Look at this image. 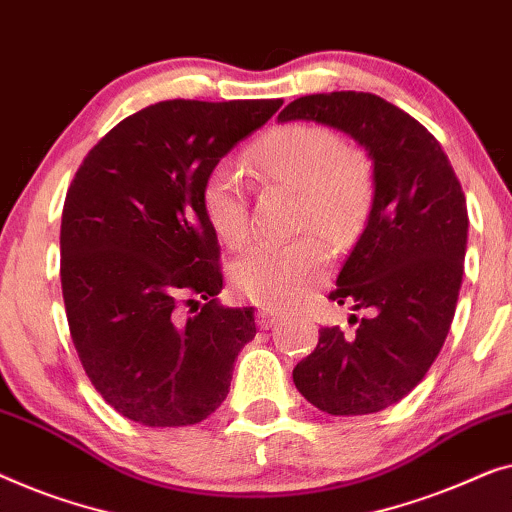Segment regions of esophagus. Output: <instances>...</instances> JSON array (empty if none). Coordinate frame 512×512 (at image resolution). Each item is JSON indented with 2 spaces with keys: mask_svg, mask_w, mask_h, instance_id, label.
Wrapping results in <instances>:
<instances>
[{
  "mask_svg": "<svg viewBox=\"0 0 512 512\" xmlns=\"http://www.w3.org/2000/svg\"><path fill=\"white\" fill-rule=\"evenodd\" d=\"M255 318H257V327H259V329H269V327L273 325V322L278 320V311H273V308L262 306V308H257Z\"/></svg>",
  "mask_w": 512,
  "mask_h": 512,
  "instance_id": "1",
  "label": "esophagus"
}]
</instances>
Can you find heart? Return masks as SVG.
<instances>
[{
	"label": "heart",
	"mask_w": 512,
	"mask_h": 512,
	"mask_svg": "<svg viewBox=\"0 0 512 512\" xmlns=\"http://www.w3.org/2000/svg\"><path fill=\"white\" fill-rule=\"evenodd\" d=\"M248 164L262 183L299 192L297 229H315L331 246L343 248L364 225L371 204V176L362 157L334 129L292 122L271 129L248 150ZM201 211L227 248L250 236L248 190L227 162H218L201 183ZM329 262L315 236L287 243H259L232 266L234 290L266 306L304 299Z\"/></svg>",
	"instance_id": "b5f03b06"
}]
</instances>
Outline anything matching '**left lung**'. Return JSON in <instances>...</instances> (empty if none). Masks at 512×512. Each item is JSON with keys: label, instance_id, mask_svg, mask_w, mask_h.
<instances>
[{"label": "left lung", "instance_id": "1", "mask_svg": "<svg viewBox=\"0 0 512 512\" xmlns=\"http://www.w3.org/2000/svg\"><path fill=\"white\" fill-rule=\"evenodd\" d=\"M278 120L341 129L373 160L369 222L329 294L371 315H352L350 336L322 327L292 378L329 415L378 413L420 385L455 318L469 234L462 183L434 134L371 92L299 97Z\"/></svg>", "mask_w": 512, "mask_h": 512}]
</instances>
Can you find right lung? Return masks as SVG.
Here are the masks:
<instances>
[{"label":"right lung","instance_id":"right-lung-1","mask_svg":"<svg viewBox=\"0 0 512 512\" xmlns=\"http://www.w3.org/2000/svg\"><path fill=\"white\" fill-rule=\"evenodd\" d=\"M280 106L153 104L118 122L69 185L60 276L71 341L90 383L127 420L187 427L227 399L234 359L257 327L253 308L215 299L220 246L201 183ZM181 303L195 315L183 319Z\"/></svg>","mask_w":512,"mask_h":512}]
</instances>
